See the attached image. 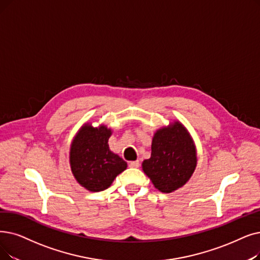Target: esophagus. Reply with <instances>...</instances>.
Masks as SVG:
<instances>
[{
	"label": "esophagus",
	"mask_w": 260,
	"mask_h": 260,
	"mask_svg": "<svg viewBox=\"0 0 260 260\" xmlns=\"http://www.w3.org/2000/svg\"><path fill=\"white\" fill-rule=\"evenodd\" d=\"M128 166H129L131 168H139L140 162H139V160H136V161H129V162H128Z\"/></svg>",
	"instance_id": "34e87169"
}]
</instances>
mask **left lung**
<instances>
[{"instance_id": "1", "label": "left lung", "mask_w": 260, "mask_h": 260, "mask_svg": "<svg viewBox=\"0 0 260 260\" xmlns=\"http://www.w3.org/2000/svg\"><path fill=\"white\" fill-rule=\"evenodd\" d=\"M197 161L192 138L183 124L175 121L154 134L151 157L142 162V170L156 189L170 193L188 182Z\"/></svg>"}]
</instances>
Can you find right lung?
Wrapping results in <instances>:
<instances>
[{
    "instance_id": "obj_1",
    "label": "right lung",
    "mask_w": 260,
    "mask_h": 260,
    "mask_svg": "<svg viewBox=\"0 0 260 260\" xmlns=\"http://www.w3.org/2000/svg\"><path fill=\"white\" fill-rule=\"evenodd\" d=\"M111 129L91 124L78 131L70 149L71 171L77 183L92 192L107 189L127 164L109 150Z\"/></svg>"
}]
</instances>
